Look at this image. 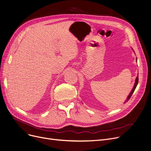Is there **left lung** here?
<instances>
[{
	"instance_id": "1",
	"label": "left lung",
	"mask_w": 151,
	"mask_h": 151,
	"mask_svg": "<svg viewBox=\"0 0 151 151\" xmlns=\"http://www.w3.org/2000/svg\"><path fill=\"white\" fill-rule=\"evenodd\" d=\"M138 82V76L136 77V79H135V83H134V87H133V88H132V89L131 92H130V94H129V96H127V99H126V101L125 102L127 101H128V100L130 99L131 97L132 96V94L134 93V91H135V88H136V87H137V86ZM125 102H124V103H125Z\"/></svg>"
}]
</instances>
